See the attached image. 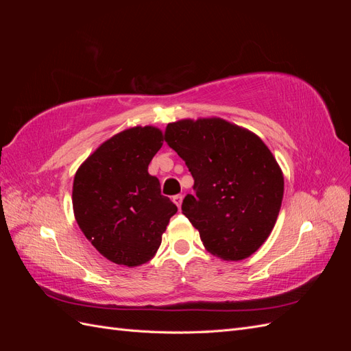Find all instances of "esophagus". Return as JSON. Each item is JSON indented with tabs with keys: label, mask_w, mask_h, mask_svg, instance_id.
Instances as JSON below:
<instances>
[{
	"label": "esophagus",
	"mask_w": 351,
	"mask_h": 351,
	"mask_svg": "<svg viewBox=\"0 0 351 351\" xmlns=\"http://www.w3.org/2000/svg\"><path fill=\"white\" fill-rule=\"evenodd\" d=\"M173 202L177 205V208L180 209V208H182V204H183V196H182V195H176V196L173 197Z\"/></svg>",
	"instance_id": "1"
}]
</instances>
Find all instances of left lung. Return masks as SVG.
Masks as SVG:
<instances>
[{
  "label": "left lung",
  "instance_id": "8db88e82",
  "mask_svg": "<svg viewBox=\"0 0 351 351\" xmlns=\"http://www.w3.org/2000/svg\"><path fill=\"white\" fill-rule=\"evenodd\" d=\"M167 145L186 162L195 195L183 214L208 252L241 261L268 239L280 214L284 177L256 134L221 119L182 120L165 129Z\"/></svg>",
  "mask_w": 351,
  "mask_h": 351
}]
</instances>
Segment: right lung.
I'll return each instance as SVG.
<instances>
[{
	"mask_svg": "<svg viewBox=\"0 0 351 351\" xmlns=\"http://www.w3.org/2000/svg\"><path fill=\"white\" fill-rule=\"evenodd\" d=\"M162 146L155 127H133L104 142L74 176L73 209L102 256L125 267L152 259L177 206L147 165Z\"/></svg>",
	"mask_w": 351,
	"mask_h": 351,
	"instance_id": "obj_1",
	"label": "right lung"
}]
</instances>
